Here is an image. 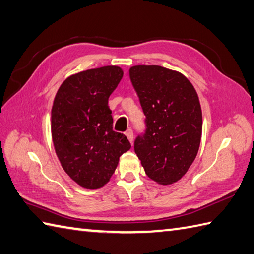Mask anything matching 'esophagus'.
<instances>
[{
	"instance_id": "34e87169",
	"label": "esophagus",
	"mask_w": 254,
	"mask_h": 254,
	"mask_svg": "<svg viewBox=\"0 0 254 254\" xmlns=\"http://www.w3.org/2000/svg\"><path fill=\"white\" fill-rule=\"evenodd\" d=\"M125 134H126V137L128 138V140L130 141V143H132V141H133V132H132L131 129H128V130L125 132Z\"/></svg>"
}]
</instances>
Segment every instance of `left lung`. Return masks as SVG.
<instances>
[{"label": "left lung", "mask_w": 254, "mask_h": 254, "mask_svg": "<svg viewBox=\"0 0 254 254\" xmlns=\"http://www.w3.org/2000/svg\"><path fill=\"white\" fill-rule=\"evenodd\" d=\"M146 115V132L134 140V152L154 182L169 185L188 172L197 156L203 117L198 95L188 77L160 65L129 69Z\"/></svg>", "instance_id": "8db88e82"}]
</instances>
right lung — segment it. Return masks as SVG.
I'll return each mask as SVG.
<instances>
[{"instance_id": "add662e5", "label": "right lung", "mask_w": 254, "mask_h": 254, "mask_svg": "<svg viewBox=\"0 0 254 254\" xmlns=\"http://www.w3.org/2000/svg\"><path fill=\"white\" fill-rule=\"evenodd\" d=\"M124 72L116 65L71 75L57 92L51 110V136L65 173L85 189H100L130 149L124 133L113 130L108 97Z\"/></svg>"}]
</instances>
